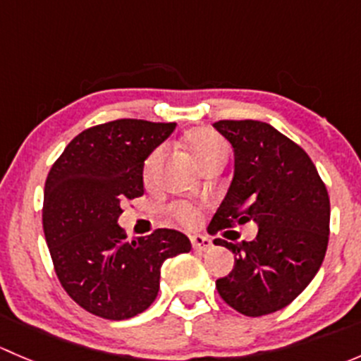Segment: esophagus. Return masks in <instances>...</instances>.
Here are the masks:
<instances>
[{"mask_svg":"<svg viewBox=\"0 0 361 361\" xmlns=\"http://www.w3.org/2000/svg\"><path fill=\"white\" fill-rule=\"evenodd\" d=\"M190 241H192V248L199 251H206L213 246V241H211L209 238H206V235H192Z\"/></svg>","mask_w":361,"mask_h":361,"instance_id":"obj_1","label":"esophagus"}]
</instances>
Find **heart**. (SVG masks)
<instances>
[{"mask_svg":"<svg viewBox=\"0 0 361 361\" xmlns=\"http://www.w3.org/2000/svg\"><path fill=\"white\" fill-rule=\"evenodd\" d=\"M185 145H187L188 152L192 154L195 162L204 171L206 167L213 166V164H227L228 160V145L224 137L213 129L207 127H199L188 133L185 137ZM160 159H162V148L157 147L148 154L147 160L143 166L145 180H152L155 169H157ZM171 214L174 220H178L183 225H194L199 220V209L190 202H176L171 206Z\"/></svg>","mask_w":361,"mask_h":361,"instance_id":"1","label":"heart"}]
</instances>
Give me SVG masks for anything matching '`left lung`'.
<instances>
[{"mask_svg": "<svg viewBox=\"0 0 361 361\" xmlns=\"http://www.w3.org/2000/svg\"><path fill=\"white\" fill-rule=\"evenodd\" d=\"M214 129L234 147V180L207 232L253 220V241L214 239L235 255L231 274L216 279L220 297L246 316L292 304L325 258L330 199L311 157L274 127L258 120H218Z\"/></svg>", "mask_w": 361, "mask_h": 361, "instance_id": "obj_1", "label": "left lung"}]
</instances>
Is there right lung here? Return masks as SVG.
I'll use <instances>...</instances> for the list:
<instances>
[{"label": "right lung", "mask_w": 361, "mask_h": 361, "mask_svg": "<svg viewBox=\"0 0 361 361\" xmlns=\"http://www.w3.org/2000/svg\"><path fill=\"white\" fill-rule=\"evenodd\" d=\"M174 127L137 118L89 127L49 171L42 221L54 271L90 314L127 319L143 312L159 293L164 260L192 250L173 228L129 239L116 225L123 204L145 194V159Z\"/></svg>", "instance_id": "obj_1"}]
</instances>
